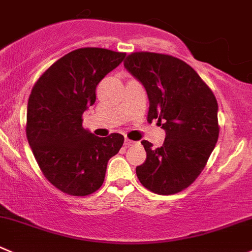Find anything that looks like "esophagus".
<instances>
[{
    "mask_svg": "<svg viewBox=\"0 0 252 252\" xmlns=\"http://www.w3.org/2000/svg\"><path fill=\"white\" fill-rule=\"evenodd\" d=\"M134 144H135V141L130 140V139H128V138H126V140H124V145L126 146H131V145H134Z\"/></svg>",
    "mask_w": 252,
    "mask_h": 252,
    "instance_id": "esophagus-1",
    "label": "esophagus"
}]
</instances>
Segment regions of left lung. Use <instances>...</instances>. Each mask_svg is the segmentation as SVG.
Masks as SVG:
<instances>
[{"label":"left lung","mask_w":252,"mask_h":252,"mask_svg":"<svg viewBox=\"0 0 252 252\" xmlns=\"http://www.w3.org/2000/svg\"><path fill=\"white\" fill-rule=\"evenodd\" d=\"M126 69L148 94V122L158 119L166 131L162 146L143 140L146 160L136 176L149 191L175 194L203 171L219 136L218 102L212 90L185 61L166 54L136 51Z\"/></svg>","instance_id":"8db88e82"}]
</instances>
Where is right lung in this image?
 I'll return each mask as SVG.
<instances>
[{
	"instance_id": "1",
	"label": "right lung",
	"mask_w": 252,
	"mask_h": 252,
	"mask_svg": "<svg viewBox=\"0 0 252 252\" xmlns=\"http://www.w3.org/2000/svg\"><path fill=\"white\" fill-rule=\"evenodd\" d=\"M124 58L126 53L103 48L76 49L55 61L32 89L27 139L46 180L70 196L96 192L108 160L124 143L122 134L99 138L82 126L97 85Z\"/></svg>"
}]
</instances>
